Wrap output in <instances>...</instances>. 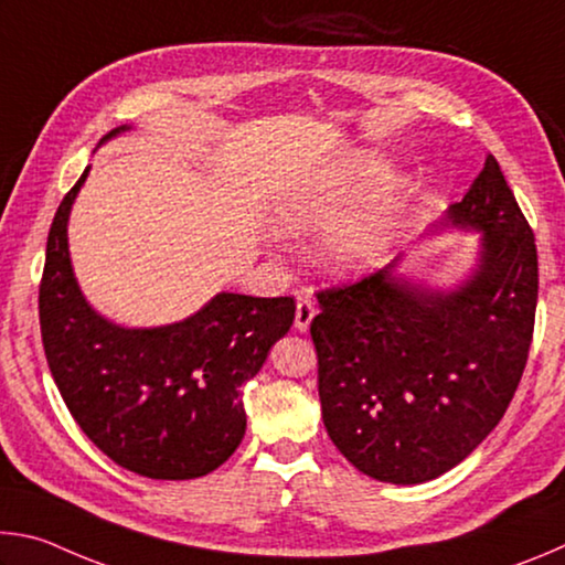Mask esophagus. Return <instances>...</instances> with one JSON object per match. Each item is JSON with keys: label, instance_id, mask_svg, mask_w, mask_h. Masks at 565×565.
I'll return each instance as SVG.
<instances>
[{"label": "esophagus", "instance_id": "1", "mask_svg": "<svg viewBox=\"0 0 565 565\" xmlns=\"http://www.w3.org/2000/svg\"><path fill=\"white\" fill-rule=\"evenodd\" d=\"M313 317H317V306H313L311 299H306V296H301L299 301H296V331L299 333H306L311 327Z\"/></svg>", "mask_w": 565, "mask_h": 565}]
</instances>
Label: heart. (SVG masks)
Instances as JSON below:
<instances>
[{"label":"heart","mask_w":565,"mask_h":565,"mask_svg":"<svg viewBox=\"0 0 565 565\" xmlns=\"http://www.w3.org/2000/svg\"><path fill=\"white\" fill-rule=\"evenodd\" d=\"M388 171L391 164L376 151H356L311 171L286 191L276 206V222L296 236L321 232L313 262L323 274L366 271L386 256L408 199V186L401 179L377 188L388 179ZM271 238H279V232H271Z\"/></svg>","instance_id":"1"}]
</instances>
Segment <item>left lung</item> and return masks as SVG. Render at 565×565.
Segmentation results:
<instances>
[{"label": "left lung", "mask_w": 565, "mask_h": 565, "mask_svg": "<svg viewBox=\"0 0 565 565\" xmlns=\"http://www.w3.org/2000/svg\"><path fill=\"white\" fill-rule=\"evenodd\" d=\"M444 228L481 242L454 289L394 274L396 259L317 294L323 426L361 473L384 483H424L461 463L499 426L529 359L539 254L491 154L431 232Z\"/></svg>", "instance_id": "8db88e82"}]
</instances>
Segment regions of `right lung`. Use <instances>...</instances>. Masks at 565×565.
Returning a JSON list of instances; mask_svg holds the SVG:
<instances>
[{
	"label": "right lung",
	"mask_w": 565,
	"mask_h": 565,
	"mask_svg": "<svg viewBox=\"0 0 565 565\" xmlns=\"http://www.w3.org/2000/svg\"><path fill=\"white\" fill-rule=\"evenodd\" d=\"M87 174L89 167L46 238L40 323L54 384L92 444L127 471L161 481L212 473L242 444V386L291 329L296 303L291 296L222 291L167 327L127 329L104 319L76 284L66 238Z\"/></svg>",
	"instance_id": "obj_1"
}]
</instances>
